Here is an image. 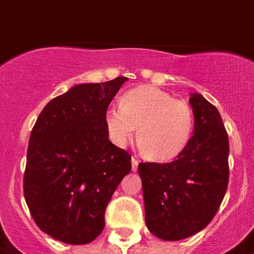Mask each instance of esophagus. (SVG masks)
<instances>
[{
	"mask_svg": "<svg viewBox=\"0 0 254 254\" xmlns=\"http://www.w3.org/2000/svg\"><path fill=\"white\" fill-rule=\"evenodd\" d=\"M138 164H139V161H138L135 157H131V170H133V172H137Z\"/></svg>",
	"mask_w": 254,
	"mask_h": 254,
	"instance_id": "1",
	"label": "esophagus"
}]
</instances>
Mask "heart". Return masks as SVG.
Instances as JSON below:
<instances>
[{"label": "heart", "mask_w": 254, "mask_h": 254, "mask_svg": "<svg viewBox=\"0 0 254 254\" xmlns=\"http://www.w3.org/2000/svg\"><path fill=\"white\" fill-rule=\"evenodd\" d=\"M108 137L116 146H125L138 127L137 142L147 159L169 161L185 151L192 137V108L185 101L156 87H138L123 95L120 107L104 114Z\"/></svg>", "instance_id": "1"}]
</instances>
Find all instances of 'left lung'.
<instances>
[{
    "instance_id": "obj_1",
    "label": "left lung",
    "mask_w": 254,
    "mask_h": 254,
    "mask_svg": "<svg viewBox=\"0 0 254 254\" xmlns=\"http://www.w3.org/2000/svg\"><path fill=\"white\" fill-rule=\"evenodd\" d=\"M193 135L170 163H140L146 225L168 242L195 235L216 216L229 183V137L222 117L199 93L190 98Z\"/></svg>"
}]
</instances>
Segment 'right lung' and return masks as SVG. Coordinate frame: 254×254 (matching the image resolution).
I'll return each instance as SVG.
<instances>
[{
    "label": "right lung",
    "mask_w": 254,
    "mask_h": 254,
    "mask_svg": "<svg viewBox=\"0 0 254 254\" xmlns=\"http://www.w3.org/2000/svg\"><path fill=\"white\" fill-rule=\"evenodd\" d=\"M127 80L71 87L45 106L32 129L24 197L36 225L59 242H93L115 190L130 173V155L111 143L104 124Z\"/></svg>",
    "instance_id": "add662e5"
}]
</instances>
